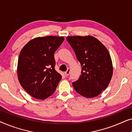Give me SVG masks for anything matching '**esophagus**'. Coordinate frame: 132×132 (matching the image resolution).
Instances as JSON below:
<instances>
[{
  "label": "esophagus",
  "instance_id": "obj_1",
  "mask_svg": "<svg viewBox=\"0 0 132 132\" xmlns=\"http://www.w3.org/2000/svg\"><path fill=\"white\" fill-rule=\"evenodd\" d=\"M70 73V68H68L67 70V71L65 72V76H68V75H69Z\"/></svg>",
  "mask_w": 132,
  "mask_h": 132
}]
</instances>
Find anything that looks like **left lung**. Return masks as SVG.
I'll use <instances>...</instances> for the list:
<instances>
[{
	"label": "left lung",
	"mask_w": 132,
	"mask_h": 132,
	"mask_svg": "<svg viewBox=\"0 0 132 132\" xmlns=\"http://www.w3.org/2000/svg\"><path fill=\"white\" fill-rule=\"evenodd\" d=\"M67 40L82 66L81 75L73 82L74 88L86 98L97 96L106 89L112 76L109 52L100 41L91 36L67 37Z\"/></svg>",
	"instance_id": "left-lung-1"
}]
</instances>
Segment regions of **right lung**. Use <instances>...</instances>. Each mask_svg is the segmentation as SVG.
Listing matches in <instances>:
<instances>
[{"label":"right lung","instance_id":"1","mask_svg":"<svg viewBox=\"0 0 132 132\" xmlns=\"http://www.w3.org/2000/svg\"><path fill=\"white\" fill-rule=\"evenodd\" d=\"M64 39L56 36L35 38L21 49L18 78L23 89L34 98L43 100L50 96L62 79L55 70L54 53Z\"/></svg>","mask_w":132,"mask_h":132}]
</instances>
